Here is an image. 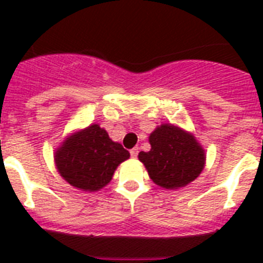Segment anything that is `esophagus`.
Returning <instances> with one entry per match:
<instances>
[{"label":"esophagus","mask_w":263,"mask_h":263,"mask_svg":"<svg viewBox=\"0 0 263 263\" xmlns=\"http://www.w3.org/2000/svg\"><path fill=\"white\" fill-rule=\"evenodd\" d=\"M130 157L132 158L138 157V147H133L132 150H130Z\"/></svg>","instance_id":"1"}]
</instances>
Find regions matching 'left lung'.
Returning <instances> with one entry per match:
<instances>
[{"mask_svg":"<svg viewBox=\"0 0 263 263\" xmlns=\"http://www.w3.org/2000/svg\"><path fill=\"white\" fill-rule=\"evenodd\" d=\"M152 150L138 158L153 182L167 190L184 187L200 175L205 155L194 136L174 125H162L150 134Z\"/></svg>","mask_w":263,"mask_h":263,"instance_id":"left-lung-1","label":"left lung"}]
</instances>
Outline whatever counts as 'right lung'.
Here are the masks:
<instances>
[{"instance_id": "right-lung-1", "label": "right lung", "mask_w": 263, "mask_h": 263, "mask_svg": "<svg viewBox=\"0 0 263 263\" xmlns=\"http://www.w3.org/2000/svg\"><path fill=\"white\" fill-rule=\"evenodd\" d=\"M129 157L122 145L113 142L95 124L69 137L58 148L55 162L69 184L83 191H97L110 182L118 164Z\"/></svg>"}]
</instances>
